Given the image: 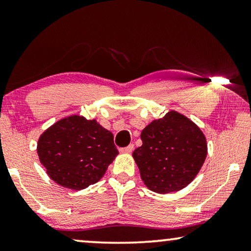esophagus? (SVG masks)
<instances>
[{"label": "esophagus", "instance_id": "esophagus-1", "mask_svg": "<svg viewBox=\"0 0 251 251\" xmlns=\"http://www.w3.org/2000/svg\"><path fill=\"white\" fill-rule=\"evenodd\" d=\"M132 151H133L132 144H130V145L126 146V147H123V149H120V152H121V153H131Z\"/></svg>", "mask_w": 251, "mask_h": 251}]
</instances>
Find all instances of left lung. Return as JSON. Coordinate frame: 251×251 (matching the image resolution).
Returning a JSON list of instances; mask_svg holds the SVG:
<instances>
[{
  "label": "left lung",
  "instance_id": "obj_1",
  "mask_svg": "<svg viewBox=\"0 0 251 251\" xmlns=\"http://www.w3.org/2000/svg\"><path fill=\"white\" fill-rule=\"evenodd\" d=\"M143 145L132 157L149 190L160 194L178 192L197 177L208 153L204 133L177 111L153 120L140 133Z\"/></svg>",
  "mask_w": 251,
  "mask_h": 251
}]
</instances>
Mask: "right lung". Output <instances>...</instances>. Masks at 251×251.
Instances as JSON below:
<instances>
[{
    "mask_svg": "<svg viewBox=\"0 0 251 251\" xmlns=\"http://www.w3.org/2000/svg\"><path fill=\"white\" fill-rule=\"evenodd\" d=\"M113 138L97 120L72 114L41 133L36 151L54 183L80 191L100 180L119 154Z\"/></svg>",
    "mask_w": 251,
    "mask_h": 251,
    "instance_id": "add662e5",
    "label": "right lung"
}]
</instances>
